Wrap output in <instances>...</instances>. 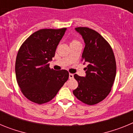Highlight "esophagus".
<instances>
[{
	"instance_id": "esophagus-1",
	"label": "esophagus",
	"mask_w": 133,
	"mask_h": 133,
	"mask_svg": "<svg viewBox=\"0 0 133 133\" xmlns=\"http://www.w3.org/2000/svg\"><path fill=\"white\" fill-rule=\"evenodd\" d=\"M73 78H74L73 74H71V73L69 74V79H72Z\"/></svg>"
}]
</instances>
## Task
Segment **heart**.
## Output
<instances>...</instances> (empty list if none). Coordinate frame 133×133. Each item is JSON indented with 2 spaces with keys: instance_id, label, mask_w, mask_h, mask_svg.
Listing matches in <instances>:
<instances>
[{
  "instance_id": "b5f03b06",
  "label": "heart",
  "mask_w": 133,
  "mask_h": 133,
  "mask_svg": "<svg viewBox=\"0 0 133 133\" xmlns=\"http://www.w3.org/2000/svg\"><path fill=\"white\" fill-rule=\"evenodd\" d=\"M78 43V42L77 41H76V40H73V41L71 42V43Z\"/></svg>"
}]
</instances>
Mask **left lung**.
<instances>
[{
    "label": "left lung",
    "mask_w": 133,
    "mask_h": 133,
    "mask_svg": "<svg viewBox=\"0 0 133 133\" xmlns=\"http://www.w3.org/2000/svg\"><path fill=\"white\" fill-rule=\"evenodd\" d=\"M85 46L81 61L87 66L86 76L74 75L78 83L73 94L81 102L93 105L101 102L111 90L117 71L112 49L107 41L97 31L87 27H77Z\"/></svg>",
    "instance_id": "obj_1"
}]
</instances>
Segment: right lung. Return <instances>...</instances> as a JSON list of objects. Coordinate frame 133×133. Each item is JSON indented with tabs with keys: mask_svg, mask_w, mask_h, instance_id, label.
Instances as JSON below:
<instances>
[{
	"mask_svg": "<svg viewBox=\"0 0 133 133\" xmlns=\"http://www.w3.org/2000/svg\"><path fill=\"white\" fill-rule=\"evenodd\" d=\"M66 29H41L32 34L18 50L15 63L17 83L24 97L37 104L52 99L69 78L67 70H55L49 62Z\"/></svg>",
	"mask_w": 133,
	"mask_h": 133,
	"instance_id": "1",
	"label": "right lung"
}]
</instances>
